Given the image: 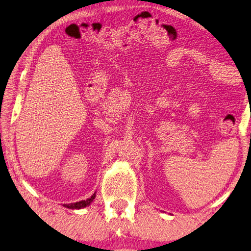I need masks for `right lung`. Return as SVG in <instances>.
I'll use <instances>...</instances> for the list:
<instances>
[{
  "mask_svg": "<svg viewBox=\"0 0 251 251\" xmlns=\"http://www.w3.org/2000/svg\"><path fill=\"white\" fill-rule=\"evenodd\" d=\"M94 198H95V194H93V195H92L90 198L86 199V201H81L75 202V203H69V204L65 203L64 207L69 208V209H82L86 206H89V204L94 201Z\"/></svg>",
  "mask_w": 251,
  "mask_h": 251,
  "instance_id": "add662e5",
  "label": "right lung"
}]
</instances>
